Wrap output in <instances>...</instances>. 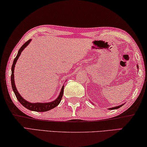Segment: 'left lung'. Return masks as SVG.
<instances>
[{
	"instance_id": "left-lung-1",
	"label": "left lung",
	"mask_w": 147,
	"mask_h": 147,
	"mask_svg": "<svg viewBox=\"0 0 147 147\" xmlns=\"http://www.w3.org/2000/svg\"><path fill=\"white\" fill-rule=\"evenodd\" d=\"M121 106H122V105H119V106H117V107H115L110 108L109 109H119V107H121Z\"/></svg>"
}]
</instances>
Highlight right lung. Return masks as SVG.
I'll use <instances>...</instances> for the list:
<instances>
[{
  "label": "right lung",
  "mask_w": 147,
  "mask_h": 147,
  "mask_svg": "<svg viewBox=\"0 0 147 147\" xmlns=\"http://www.w3.org/2000/svg\"><path fill=\"white\" fill-rule=\"evenodd\" d=\"M31 40H28L27 42H26L25 44H24L22 47H21L20 49H19L18 53L16 57L14 59V61L13 62L12 66H11V87H12V89L14 92V94L16 96L17 99L19 101L21 105H23L24 107H26V109L31 110V111H36V112H45V111H47L51 110L52 109H53L54 107H57L58 105L59 104L60 102H61V99L62 98V96H63V92H64V85L62 86V89L61 91V93L56 100H54L53 102H49V103H30L28 102L27 101H26L25 99L21 97V95L19 94V92H18V90L16 89V85H15V83H14V68H15V64L16 63L17 61H18L19 57L20 56V55L22 52L23 50L25 49V48L27 46L28 44L30 42Z\"/></svg>",
  "instance_id": "1"
}]
</instances>
